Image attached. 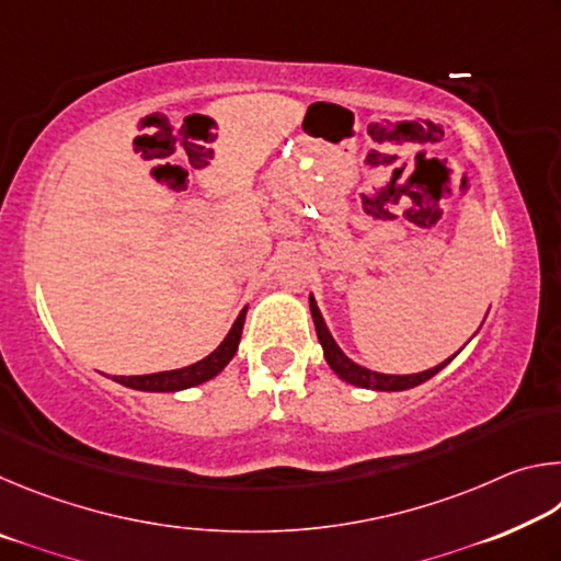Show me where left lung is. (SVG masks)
Here are the masks:
<instances>
[{"label": "left lung", "mask_w": 561, "mask_h": 561, "mask_svg": "<svg viewBox=\"0 0 561 561\" xmlns=\"http://www.w3.org/2000/svg\"><path fill=\"white\" fill-rule=\"evenodd\" d=\"M309 309H311V319H314V327H317V336H319V344L324 348V358L327 364L331 366V371H334L341 381H346L351 386H358V388H371V391H408V388H415L428 381L435 374L440 371L450 364L448 360H443V364L428 368V371H421V374H408V376H393V374H378L371 371V368H364L358 366L356 360H351L344 351L339 348V344L331 336V331L327 327L324 317H321V311L317 307V299L309 297Z\"/></svg>", "instance_id": "obj_1"}]
</instances>
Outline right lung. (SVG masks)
I'll list each match as a JSON object with an SVG mask.
<instances>
[{"label": "right lung", "instance_id": "obj_1", "mask_svg": "<svg viewBox=\"0 0 561 561\" xmlns=\"http://www.w3.org/2000/svg\"><path fill=\"white\" fill-rule=\"evenodd\" d=\"M244 317H247V307L240 311V317L234 319L230 334L222 339V344L217 346L210 356H205L193 366L175 368V371L146 374V376H113V381L128 388H136V391H150V393H175V391H183V388H193L210 381V378L220 374L237 354V346H240V339H242Z\"/></svg>", "mask_w": 561, "mask_h": 561}]
</instances>
